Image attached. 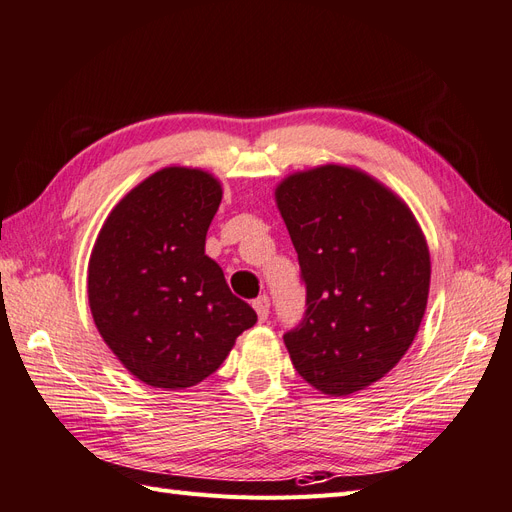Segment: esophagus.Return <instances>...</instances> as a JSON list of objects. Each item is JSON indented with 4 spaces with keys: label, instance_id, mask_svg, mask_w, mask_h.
I'll return each mask as SVG.
<instances>
[{
    "label": "esophagus",
    "instance_id": "obj_1",
    "mask_svg": "<svg viewBox=\"0 0 512 512\" xmlns=\"http://www.w3.org/2000/svg\"><path fill=\"white\" fill-rule=\"evenodd\" d=\"M253 307H255V311H257L259 322H266V320H268V311H270V298H268L266 294L255 298V300H253Z\"/></svg>",
    "mask_w": 512,
    "mask_h": 512
}]
</instances>
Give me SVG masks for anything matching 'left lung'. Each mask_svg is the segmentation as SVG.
I'll return each mask as SVG.
<instances>
[{
    "label": "left lung",
    "mask_w": 512,
    "mask_h": 512,
    "mask_svg": "<svg viewBox=\"0 0 512 512\" xmlns=\"http://www.w3.org/2000/svg\"><path fill=\"white\" fill-rule=\"evenodd\" d=\"M274 196L307 290L305 318L283 342L311 387L350 396L413 344L430 287L426 238L406 203L357 168L294 173Z\"/></svg>",
    "instance_id": "obj_1"
}]
</instances>
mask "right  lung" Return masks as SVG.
<instances>
[{"label":"right lung","instance_id":"right-lung-1","mask_svg":"<svg viewBox=\"0 0 512 512\" xmlns=\"http://www.w3.org/2000/svg\"><path fill=\"white\" fill-rule=\"evenodd\" d=\"M222 188L205 170L168 166L123 196L88 261L93 320L142 383L186 389L214 374L257 322L233 296L205 235Z\"/></svg>","mask_w":512,"mask_h":512}]
</instances>
